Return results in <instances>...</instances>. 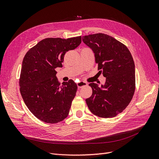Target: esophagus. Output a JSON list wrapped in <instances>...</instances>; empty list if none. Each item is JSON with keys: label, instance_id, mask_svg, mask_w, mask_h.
Wrapping results in <instances>:
<instances>
[{"label": "esophagus", "instance_id": "obj_1", "mask_svg": "<svg viewBox=\"0 0 159 159\" xmlns=\"http://www.w3.org/2000/svg\"><path fill=\"white\" fill-rule=\"evenodd\" d=\"M87 85H88L87 83L85 82H83V81H80V82L77 83V86H78L79 88H82L83 86H86Z\"/></svg>", "mask_w": 159, "mask_h": 159}]
</instances>
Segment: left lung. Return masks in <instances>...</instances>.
<instances>
[{
  "label": "left lung",
  "mask_w": 159,
  "mask_h": 159,
  "mask_svg": "<svg viewBox=\"0 0 159 159\" xmlns=\"http://www.w3.org/2000/svg\"><path fill=\"white\" fill-rule=\"evenodd\" d=\"M95 54L98 70L106 77L104 85L90 83L92 95L86 99L91 112L111 118L125 110L135 89V63L128 48L113 37L96 33L82 37Z\"/></svg>",
  "instance_id": "1"
}]
</instances>
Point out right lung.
Returning <instances> with one entry per match:
<instances>
[{
  "mask_svg": "<svg viewBox=\"0 0 159 159\" xmlns=\"http://www.w3.org/2000/svg\"><path fill=\"white\" fill-rule=\"evenodd\" d=\"M81 38L43 39L24 57L20 91L30 111L42 121L55 124L68 115L77 85L73 80L61 84L55 68H62L65 53L77 48Z\"/></svg>",
  "mask_w": 159,
  "mask_h": 159,
  "instance_id": "1",
  "label": "right lung"
}]
</instances>
